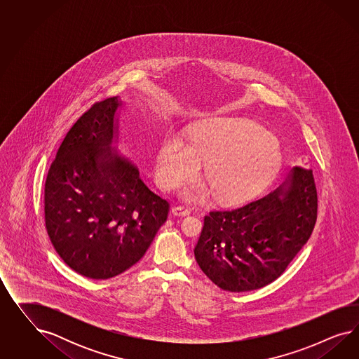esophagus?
Instances as JSON below:
<instances>
[{"label":"esophagus","mask_w":359,"mask_h":359,"mask_svg":"<svg viewBox=\"0 0 359 359\" xmlns=\"http://www.w3.org/2000/svg\"><path fill=\"white\" fill-rule=\"evenodd\" d=\"M172 213H174V216L184 217V216H188L191 213V209L185 207H174L172 208Z\"/></svg>","instance_id":"34e87169"}]
</instances>
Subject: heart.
I'll return each mask as SVG.
<instances>
[{"label":"heart","mask_w":359,"mask_h":359,"mask_svg":"<svg viewBox=\"0 0 359 359\" xmlns=\"http://www.w3.org/2000/svg\"><path fill=\"white\" fill-rule=\"evenodd\" d=\"M282 147L278 138L248 120L217 118L195 126L191 141L179 133L164 138L156 175L164 189H176L207 163L208 179L188 185L183 198L203 203L218 196L237 205L262 194L279 174Z\"/></svg>","instance_id":"b5f03b06"}]
</instances>
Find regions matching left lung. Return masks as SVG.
<instances>
[{
	"label": "left lung",
	"mask_w": 359,
	"mask_h": 359,
	"mask_svg": "<svg viewBox=\"0 0 359 359\" xmlns=\"http://www.w3.org/2000/svg\"><path fill=\"white\" fill-rule=\"evenodd\" d=\"M317 219L312 170L294 167L270 194L204 217L195 258L219 288L258 290L278 279L308 242Z\"/></svg>",
	"instance_id": "left-lung-1"
}]
</instances>
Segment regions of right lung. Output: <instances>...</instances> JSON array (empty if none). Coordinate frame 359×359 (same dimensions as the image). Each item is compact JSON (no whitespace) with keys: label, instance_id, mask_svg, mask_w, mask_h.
<instances>
[{"label":"right lung","instance_id":"right-lung-1","mask_svg":"<svg viewBox=\"0 0 359 359\" xmlns=\"http://www.w3.org/2000/svg\"><path fill=\"white\" fill-rule=\"evenodd\" d=\"M121 107L120 98H107L76 121L44 185L46 229L55 250L74 271L97 280L140 261L170 210L114 146Z\"/></svg>","mask_w":359,"mask_h":359}]
</instances>
